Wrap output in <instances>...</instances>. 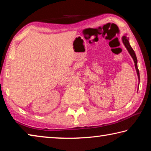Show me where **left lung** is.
I'll list each match as a JSON object with an SVG mask.
<instances>
[{
	"instance_id": "obj_1",
	"label": "left lung",
	"mask_w": 151,
	"mask_h": 151,
	"mask_svg": "<svg viewBox=\"0 0 151 151\" xmlns=\"http://www.w3.org/2000/svg\"><path fill=\"white\" fill-rule=\"evenodd\" d=\"M122 43L124 44V45L125 46V47H126V48L127 49L128 52H129L130 55L131 56V57L132 58V59H133V60H134L135 69H136V71H137L138 78H139V83H140V74H139V68H138V66H137V58L136 57V55H135L134 51L132 48L131 46L130 45V43L129 41V38L127 37L126 36H123V37H122ZM138 89H139V86H138Z\"/></svg>"
}]
</instances>
